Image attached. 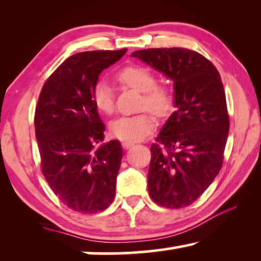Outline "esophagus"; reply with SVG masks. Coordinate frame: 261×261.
<instances>
[{"label": "esophagus", "instance_id": "1", "mask_svg": "<svg viewBox=\"0 0 261 261\" xmlns=\"http://www.w3.org/2000/svg\"><path fill=\"white\" fill-rule=\"evenodd\" d=\"M134 145H135L134 142H129V141H124V142H122V147H123L124 149L130 148L132 146H134Z\"/></svg>", "mask_w": 261, "mask_h": 261}]
</instances>
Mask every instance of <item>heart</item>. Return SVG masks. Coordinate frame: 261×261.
I'll list each match as a JSON object with an SVG mask.
<instances>
[{
	"mask_svg": "<svg viewBox=\"0 0 261 261\" xmlns=\"http://www.w3.org/2000/svg\"><path fill=\"white\" fill-rule=\"evenodd\" d=\"M119 81L128 88L144 92L141 108H147L156 116H165L172 108L173 95L167 85L155 84V76L151 70L141 65L124 67L119 73ZM92 102L99 112L112 114L115 108L113 89L108 82L99 80L92 88ZM154 128V120L148 114L120 116L110 123V130L120 140L140 141Z\"/></svg>",
	"mask_w": 261,
	"mask_h": 261,
	"instance_id": "heart-1",
	"label": "heart"
}]
</instances>
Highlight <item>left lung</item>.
Segmentation results:
<instances>
[{
    "label": "left lung",
    "mask_w": 261,
    "mask_h": 261,
    "mask_svg": "<svg viewBox=\"0 0 261 261\" xmlns=\"http://www.w3.org/2000/svg\"><path fill=\"white\" fill-rule=\"evenodd\" d=\"M132 57L173 82L176 110L151 146L147 183L156 204L184 208L208 189L222 166L229 117L220 73L188 48L141 49Z\"/></svg>",
    "instance_id": "left-lung-1"
}]
</instances>
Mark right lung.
Returning <instances> with one entry per match:
<instances>
[{"mask_svg": "<svg viewBox=\"0 0 261 261\" xmlns=\"http://www.w3.org/2000/svg\"><path fill=\"white\" fill-rule=\"evenodd\" d=\"M120 51H89L71 56L48 77L35 108L34 126L41 170L49 188L70 209L102 212L115 198L122 147L103 144L106 126L92 102V88Z\"/></svg>", "mask_w": 261, "mask_h": 261, "instance_id": "add662e5", "label": "right lung"}]
</instances>
